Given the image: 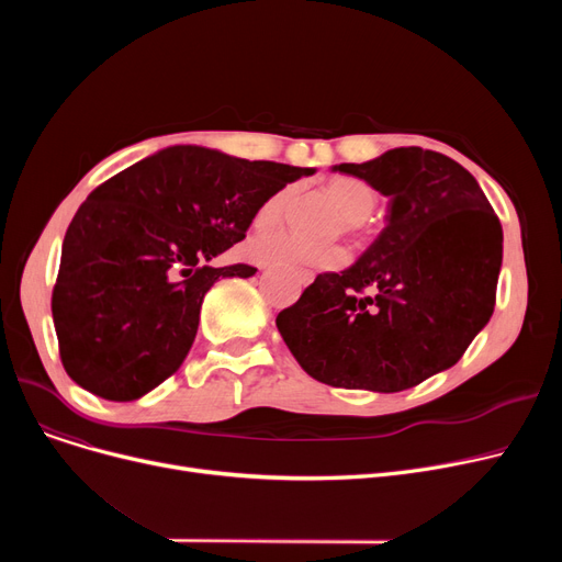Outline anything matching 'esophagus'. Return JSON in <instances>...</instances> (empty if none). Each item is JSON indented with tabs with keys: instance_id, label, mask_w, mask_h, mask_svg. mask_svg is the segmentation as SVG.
Segmentation results:
<instances>
[{
	"instance_id": "obj_1",
	"label": "esophagus",
	"mask_w": 562,
	"mask_h": 562,
	"mask_svg": "<svg viewBox=\"0 0 562 562\" xmlns=\"http://www.w3.org/2000/svg\"><path fill=\"white\" fill-rule=\"evenodd\" d=\"M261 269H263V266H261ZM310 278H312V276H307V280H310Z\"/></svg>"
}]
</instances>
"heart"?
<instances>
[{
    "label": "heart",
    "instance_id": "1",
    "mask_svg": "<svg viewBox=\"0 0 562 562\" xmlns=\"http://www.w3.org/2000/svg\"><path fill=\"white\" fill-rule=\"evenodd\" d=\"M328 193L337 202L344 216V229L358 234L364 221L373 214L378 204V191L362 177L337 175L328 182ZM299 187L284 184L266 198L255 214L259 227H276L284 221L289 210L296 202ZM248 255L266 266H310V269H337L346 261V250L341 246L310 248L284 232H261L248 241Z\"/></svg>",
    "mask_w": 562,
    "mask_h": 562
}]
</instances>
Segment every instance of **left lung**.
<instances>
[{
  "label": "left lung",
  "mask_w": 562,
  "mask_h": 562,
  "mask_svg": "<svg viewBox=\"0 0 562 562\" xmlns=\"http://www.w3.org/2000/svg\"><path fill=\"white\" fill-rule=\"evenodd\" d=\"M390 198L387 225L341 273H321L276 318L299 364L346 390L401 392L453 367L496 303L504 229L474 175L394 147L339 164Z\"/></svg>",
  "instance_id": "1"
}]
</instances>
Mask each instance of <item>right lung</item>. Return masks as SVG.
<instances>
[{"instance_id": "1", "label": "right lung", "mask_w": 562, "mask_h": 562, "mask_svg": "<svg viewBox=\"0 0 562 562\" xmlns=\"http://www.w3.org/2000/svg\"><path fill=\"white\" fill-rule=\"evenodd\" d=\"M175 145L100 184L64 239L52 316L66 373L106 401H136L182 367L204 293L255 266L210 261L246 239L259 204L312 175Z\"/></svg>"}]
</instances>
